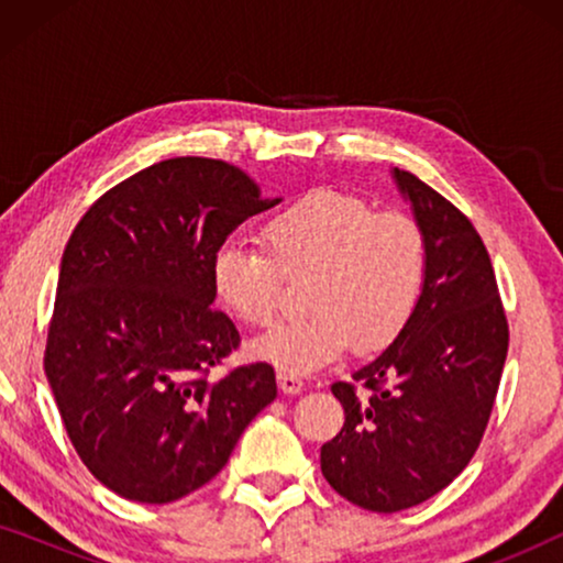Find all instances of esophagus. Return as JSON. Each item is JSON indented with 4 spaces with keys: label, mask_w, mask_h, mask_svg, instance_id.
<instances>
[{
    "label": "esophagus",
    "mask_w": 563,
    "mask_h": 563,
    "mask_svg": "<svg viewBox=\"0 0 563 563\" xmlns=\"http://www.w3.org/2000/svg\"><path fill=\"white\" fill-rule=\"evenodd\" d=\"M279 387L289 395H297V391L305 389V379L299 372H291V368H279Z\"/></svg>",
    "instance_id": "1"
}]
</instances>
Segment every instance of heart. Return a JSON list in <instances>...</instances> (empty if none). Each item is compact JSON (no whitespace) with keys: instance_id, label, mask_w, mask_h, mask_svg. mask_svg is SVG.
<instances>
[{"instance_id":"obj_1","label":"heart","mask_w":563,"mask_h":563,"mask_svg":"<svg viewBox=\"0 0 563 563\" xmlns=\"http://www.w3.org/2000/svg\"><path fill=\"white\" fill-rule=\"evenodd\" d=\"M261 243L228 241L212 258V289L249 328H272L282 276L305 284V318L253 345L256 356L291 372L328 366L356 341L376 351L407 328L426 291L428 243L402 210H372L361 197L314 189L272 214Z\"/></svg>"}]
</instances>
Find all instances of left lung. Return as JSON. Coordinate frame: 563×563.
<instances>
[{
  "label": "left lung",
  "mask_w": 563,
  "mask_h": 563,
  "mask_svg": "<svg viewBox=\"0 0 563 563\" xmlns=\"http://www.w3.org/2000/svg\"><path fill=\"white\" fill-rule=\"evenodd\" d=\"M428 243L418 312L379 353L335 382L345 422L320 449L330 487L372 512L426 503L479 449L510 328L487 245L472 220L418 176L395 168Z\"/></svg>",
  "instance_id": "left-lung-1"
}]
</instances>
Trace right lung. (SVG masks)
I'll return each mask as SVG.
<instances>
[{"label":"right lung","instance_id":"obj_1","mask_svg":"<svg viewBox=\"0 0 563 563\" xmlns=\"http://www.w3.org/2000/svg\"><path fill=\"white\" fill-rule=\"evenodd\" d=\"M276 202L225 161L179 156L104 191L68 238L43 366L76 453L114 495L199 489L274 402L266 361L218 374L241 333L212 307V258Z\"/></svg>","mask_w":563,"mask_h":563}]
</instances>
